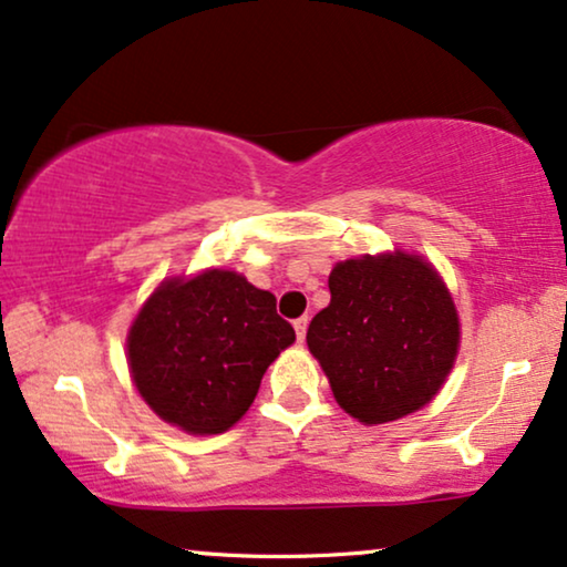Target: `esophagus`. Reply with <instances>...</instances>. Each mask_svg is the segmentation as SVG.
I'll use <instances>...</instances> for the list:
<instances>
[{"instance_id":"34e87169","label":"esophagus","mask_w":567,"mask_h":567,"mask_svg":"<svg viewBox=\"0 0 567 567\" xmlns=\"http://www.w3.org/2000/svg\"><path fill=\"white\" fill-rule=\"evenodd\" d=\"M292 327H296L298 342H303V339H306V331H308V316H300V319L292 321Z\"/></svg>"}]
</instances>
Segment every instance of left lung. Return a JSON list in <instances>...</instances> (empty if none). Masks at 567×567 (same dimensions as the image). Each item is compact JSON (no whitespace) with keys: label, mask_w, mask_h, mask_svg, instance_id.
Here are the masks:
<instances>
[{"label":"left lung","mask_w":567,"mask_h":567,"mask_svg":"<svg viewBox=\"0 0 567 567\" xmlns=\"http://www.w3.org/2000/svg\"><path fill=\"white\" fill-rule=\"evenodd\" d=\"M329 292L306 342L339 406L365 425L425 406L458 350V316L437 271L402 251L362 256L331 269Z\"/></svg>","instance_id":"8db88e82"}]
</instances>
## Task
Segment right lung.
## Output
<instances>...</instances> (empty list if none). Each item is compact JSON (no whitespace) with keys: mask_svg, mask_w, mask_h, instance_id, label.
<instances>
[{"mask_svg":"<svg viewBox=\"0 0 567 567\" xmlns=\"http://www.w3.org/2000/svg\"><path fill=\"white\" fill-rule=\"evenodd\" d=\"M296 329L277 313L271 292L236 271L209 269L168 279L132 323V379L165 422L215 435L244 417L261 375Z\"/></svg>","mask_w":567,"mask_h":567,"instance_id":"add662e5","label":"right lung"}]
</instances>
